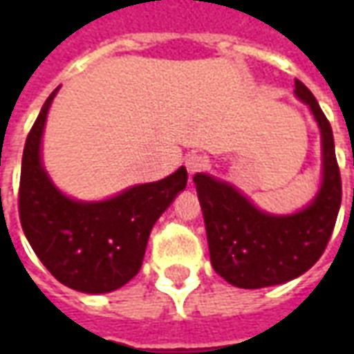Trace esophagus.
I'll list each match as a JSON object with an SVG mask.
<instances>
[{"label":"esophagus","instance_id":"obj_1","mask_svg":"<svg viewBox=\"0 0 354 354\" xmlns=\"http://www.w3.org/2000/svg\"><path fill=\"white\" fill-rule=\"evenodd\" d=\"M208 161L203 157V155H189L187 159H185V169L189 172V176H195V174H199L203 170L207 169Z\"/></svg>","mask_w":354,"mask_h":354}]
</instances>
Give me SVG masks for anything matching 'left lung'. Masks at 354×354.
Listing matches in <instances>:
<instances>
[{
  "instance_id": "obj_1",
  "label": "left lung",
  "mask_w": 354,
  "mask_h": 354,
  "mask_svg": "<svg viewBox=\"0 0 354 354\" xmlns=\"http://www.w3.org/2000/svg\"><path fill=\"white\" fill-rule=\"evenodd\" d=\"M296 94L311 108L322 132L324 180L309 207L292 216L266 214L230 184L207 174L193 176L212 267L239 288H266L304 274L326 250L337 220L342 176L332 127L311 91L297 80Z\"/></svg>"
}]
</instances>
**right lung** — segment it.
I'll return each mask as SVG.
<instances>
[{
	"mask_svg": "<svg viewBox=\"0 0 354 354\" xmlns=\"http://www.w3.org/2000/svg\"><path fill=\"white\" fill-rule=\"evenodd\" d=\"M58 88L28 134L19 187L22 231L49 273L87 294L121 288L142 267L157 218L187 184L182 167L165 180L134 185L113 199L80 203L53 185L39 159L43 124Z\"/></svg>",
	"mask_w": 354,
	"mask_h": 354,
	"instance_id": "add662e5",
	"label": "right lung"
}]
</instances>
